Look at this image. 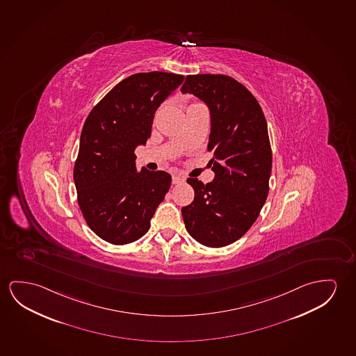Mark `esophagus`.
Here are the masks:
<instances>
[{
	"mask_svg": "<svg viewBox=\"0 0 356 356\" xmlns=\"http://www.w3.org/2000/svg\"><path fill=\"white\" fill-rule=\"evenodd\" d=\"M185 181V179L182 177L181 175H174L172 176V184L174 185H179V184H182Z\"/></svg>",
	"mask_w": 356,
	"mask_h": 356,
	"instance_id": "obj_1",
	"label": "esophagus"
}]
</instances>
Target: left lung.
I'll list each match as a JSON object with an SVG mask.
<instances>
[{
  "instance_id": "1",
  "label": "left lung",
  "mask_w": 356,
  "mask_h": 356,
  "mask_svg": "<svg viewBox=\"0 0 356 356\" xmlns=\"http://www.w3.org/2000/svg\"><path fill=\"white\" fill-rule=\"evenodd\" d=\"M207 104L211 113L208 152L214 179H187L195 190L182 207L190 236L209 248L241 239L268 198L273 153L263 110L248 88L227 75H188L181 88Z\"/></svg>"
}]
</instances>
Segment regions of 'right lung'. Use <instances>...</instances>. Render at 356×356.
<instances>
[{
	"mask_svg": "<svg viewBox=\"0 0 356 356\" xmlns=\"http://www.w3.org/2000/svg\"><path fill=\"white\" fill-rule=\"evenodd\" d=\"M171 72H139L117 83L93 107L74 166L77 202L96 236L115 245L142 238L171 185L165 171L136 168L138 145L152 134L159 106L184 81Z\"/></svg>",
	"mask_w": 356,
	"mask_h": 356,
	"instance_id": "obj_1",
	"label": "right lung"
}]
</instances>
